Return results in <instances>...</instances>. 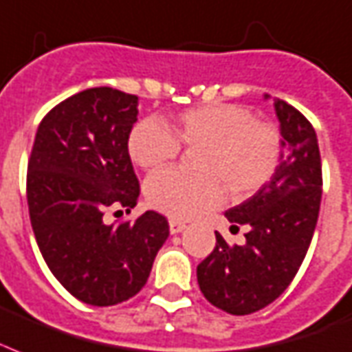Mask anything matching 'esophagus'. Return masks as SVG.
Wrapping results in <instances>:
<instances>
[{"label":"esophagus","instance_id":"34e87169","mask_svg":"<svg viewBox=\"0 0 352 352\" xmlns=\"http://www.w3.org/2000/svg\"><path fill=\"white\" fill-rule=\"evenodd\" d=\"M186 229V223H182L179 219H170V232L171 234H179L182 230Z\"/></svg>","mask_w":352,"mask_h":352}]
</instances>
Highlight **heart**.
Wrapping results in <instances>:
<instances>
[{"label": "heart", "instance_id": "heart-1", "mask_svg": "<svg viewBox=\"0 0 352 352\" xmlns=\"http://www.w3.org/2000/svg\"><path fill=\"white\" fill-rule=\"evenodd\" d=\"M181 144L201 147L197 170L158 171L146 184L149 205L171 218L190 219L223 203L222 182L234 199L258 192L272 179L280 158V138L272 125L254 120L241 104L212 103L181 112L166 127L146 118L131 129L129 157L142 170H157L179 155Z\"/></svg>", "mask_w": 352, "mask_h": 352}]
</instances>
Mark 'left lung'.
Returning <instances> with one entry per match:
<instances>
[{
	"mask_svg": "<svg viewBox=\"0 0 352 352\" xmlns=\"http://www.w3.org/2000/svg\"><path fill=\"white\" fill-rule=\"evenodd\" d=\"M273 107L283 136L280 164L253 197L225 212L232 227H248L245 245L230 248L216 232V248L197 265L206 301L232 316L256 312L288 288L318 223L323 179L316 131L286 101Z\"/></svg>",
	"mask_w": 352,
	"mask_h": 352,
	"instance_id": "left-lung-1",
	"label": "left lung"
}]
</instances>
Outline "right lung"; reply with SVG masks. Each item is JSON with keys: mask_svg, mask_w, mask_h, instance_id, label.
Masks as SVG:
<instances>
[{"mask_svg": "<svg viewBox=\"0 0 352 352\" xmlns=\"http://www.w3.org/2000/svg\"><path fill=\"white\" fill-rule=\"evenodd\" d=\"M138 98L88 88L40 122L27 166V205L34 238L58 283L79 301L112 307L144 288L170 234L147 210L134 223L107 225L103 214L136 205L140 184L127 151Z\"/></svg>", "mask_w": 352, "mask_h": 352, "instance_id": "1", "label": "right lung"}]
</instances>
